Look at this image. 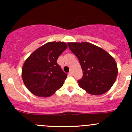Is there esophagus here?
Segmentation results:
<instances>
[{"label": "esophagus", "instance_id": "34e87169", "mask_svg": "<svg viewBox=\"0 0 132 132\" xmlns=\"http://www.w3.org/2000/svg\"><path fill=\"white\" fill-rule=\"evenodd\" d=\"M68 75L69 76H72L73 75V72H72V71H70V72H69V73H68Z\"/></svg>", "mask_w": 132, "mask_h": 132}]
</instances>
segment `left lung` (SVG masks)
<instances>
[{"label": "left lung", "mask_w": 132, "mask_h": 132, "mask_svg": "<svg viewBox=\"0 0 132 132\" xmlns=\"http://www.w3.org/2000/svg\"><path fill=\"white\" fill-rule=\"evenodd\" d=\"M78 59L83 72L78 85L89 94L101 95L115 82L118 69L114 57L102 48L88 42L68 43Z\"/></svg>", "instance_id": "obj_1"}]
</instances>
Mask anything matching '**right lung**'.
Wrapping results in <instances>:
<instances>
[{
  "mask_svg": "<svg viewBox=\"0 0 132 132\" xmlns=\"http://www.w3.org/2000/svg\"><path fill=\"white\" fill-rule=\"evenodd\" d=\"M67 47L61 41L46 43L25 60L22 77L30 93L37 96L48 97L62 87L67 74L59 66L57 60Z\"/></svg>",
  "mask_w": 132,
  "mask_h": 132,
  "instance_id": "obj_1",
  "label": "right lung"
}]
</instances>
